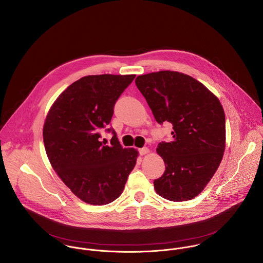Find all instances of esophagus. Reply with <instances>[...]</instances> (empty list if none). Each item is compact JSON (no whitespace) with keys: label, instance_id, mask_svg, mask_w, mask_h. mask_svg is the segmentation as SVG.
I'll return each mask as SVG.
<instances>
[{"label":"esophagus","instance_id":"obj_1","mask_svg":"<svg viewBox=\"0 0 263 263\" xmlns=\"http://www.w3.org/2000/svg\"><path fill=\"white\" fill-rule=\"evenodd\" d=\"M149 152H150V151H149V149H148L147 147H144V148H142V149L139 150L140 155H146V154H148Z\"/></svg>","mask_w":263,"mask_h":263}]
</instances>
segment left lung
<instances>
[{
  "label": "left lung",
  "mask_w": 263,
  "mask_h": 263,
  "mask_svg": "<svg viewBox=\"0 0 263 263\" xmlns=\"http://www.w3.org/2000/svg\"><path fill=\"white\" fill-rule=\"evenodd\" d=\"M159 124L171 122L174 141L158 144L165 172L154 180L156 193L170 201L198 196L217 171L226 148V116L219 100L204 85L177 71L136 79Z\"/></svg>",
  "instance_id": "1"
}]
</instances>
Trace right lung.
Segmentation results:
<instances>
[{
    "instance_id": "right-lung-1",
    "label": "right lung",
    "mask_w": 263,
    "mask_h": 263,
    "mask_svg": "<svg viewBox=\"0 0 263 263\" xmlns=\"http://www.w3.org/2000/svg\"><path fill=\"white\" fill-rule=\"evenodd\" d=\"M135 74L88 76L66 88L51 107L43 129L53 170L84 202L105 205L123 192L138 151L122 148L112 127L111 146L101 142L114 105Z\"/></svg>"
}]
</instances>
